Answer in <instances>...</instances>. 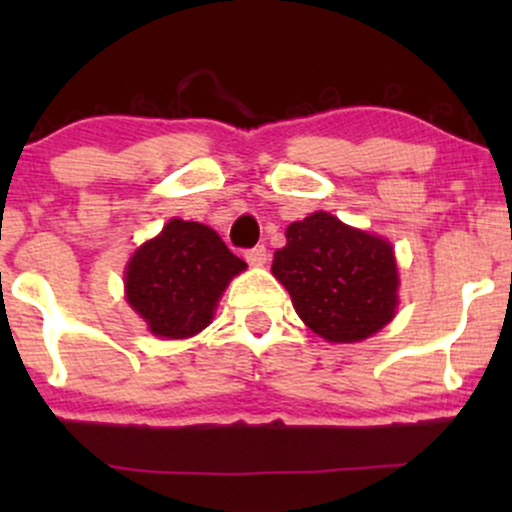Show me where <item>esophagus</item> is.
Returning a JSON list of instances; mask_svg holds the SVG:
<instances>
[{
  "label": "esophagus",
  "mask_w": 512,
  "mask_h": 512,
  "mask_svg": "<svg viewBox=\"0 0 512 512\" xmlns=\"http://www.w3.org/2000/svg\"><path fill=\"white\" fill-rule=\"evenodd\" d=\"M269 252L264 245H255V248L245 250V260H248V264H252V267H262L264 262H267Z\"/></svg>",
  "instance_id": "34e87169"
}]
</instances>
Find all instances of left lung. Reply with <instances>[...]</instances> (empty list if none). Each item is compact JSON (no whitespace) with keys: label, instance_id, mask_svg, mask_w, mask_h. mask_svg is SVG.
<instances>
[{"label":"left lung","instance_id":"8db88e82","mask_svg":"<svg viewBox=\"0 0 512 512\" xmlns=\"http://www.w3.org/2000/svg\"><path fill=\"white\" fill-rule=\"evenodd\" d=\"M272 274L291 293L305 325L327 342H361L395 317L399 279L392 245L327 211L286 228Z\"/></svg>","mask_w":512,"mask_h":512}]
</instances>
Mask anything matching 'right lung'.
Wrapping results in <instances>:
<instances>
[{"mask_svg": "<svg viewBox=\"0 0 512 512\" xmlns=\"http://www.w3.org/2000/svg\"><path fill=\"white\" fill-rule=\"evenodd\" d=\"M245 267L209 226L173 219L129 260L127 301L158 337H192L209 325L223 289Z\"/></svg>", "mask_w": 512, "mask_h": 512, "instance_id": "1", "label": "right lung"}]
</instances>
